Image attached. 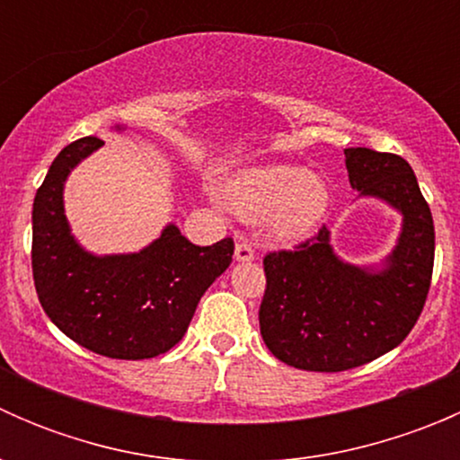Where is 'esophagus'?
<instances>
[{
	"mask_svg": "<svg viewBox=\"0 0 460 460\" xmlns=\"http://www.w3.org/2000/svg\"><path fill=\"white\" fill-rule=\"evenodd\" d=\"M253 258H256V252H253L252 244L249 243L235 244V260H238V262H252Z\"/></svg>",
	"mask_w": 460,
	"mask_h": 460,
	"instance_id": "1",
	"label": "esophagus"
}]
</instances>
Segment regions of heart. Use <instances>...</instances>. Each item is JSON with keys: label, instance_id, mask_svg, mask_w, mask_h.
I'll return each mask as SVG.
<instances>
[{"label": "heart", "instance_id": "heart-1", "mask_svg": "<svg viewBox=\"0 0 460 460\" xmlns=\"http://www.w3.org/2000/svg\"><path fill=\"white\" fill-rule=\"evenodd\" d=\"M231 208L249 222L267 220L280 240L312 234L332 204L327 182L296 164H267L243 171L226 189Z\"/></svg>", "mask_w": 460, "mask_h": 460}]
</instances>
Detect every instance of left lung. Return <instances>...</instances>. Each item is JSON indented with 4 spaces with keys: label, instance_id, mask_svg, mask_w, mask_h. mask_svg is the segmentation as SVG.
Instances as JSON below:
<instances>
[{
    "label": "left lung",
    "instance_id": "8db88e82",
    "mask_svg": "<svg viewBox=\"0 0 460 460\" xmlns=\"http://www.w3.org/2000/svg\"><path fill=\"white\" fill-rule=\"evenodd\" d=\"M351 189L402 216L383 267L333 253L327 226L296 252L264 256L260 333L282 363L307 372H345L401 345L423 312L434 269V220L411 166L394 153L345 148Z\"/></svg>",
    "mask_w": 460,
    "mask_h": 460
}]
</instances>
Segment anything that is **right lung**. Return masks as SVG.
<instances>
[{
	"mask_svg": "<svg viewBox=\"0 0 460 460\" xmlns=\"http://www.w3.org/2000/svg\"><path fill=\"white\" fill-rule=\"evenodd\" d=\"M102 144L93 136L68 144L37 189L32 280L46 316L77 345L109 358H153L182 341L204 291L231 264L234 240L196 247L166 225L137 253L86 252L64 213V182Z\"/></svg>",
	"mask_w": 460,
	"mask_h": 460,
	"instance_id": "1",
	"label": "right lung"
}]
</instances>
